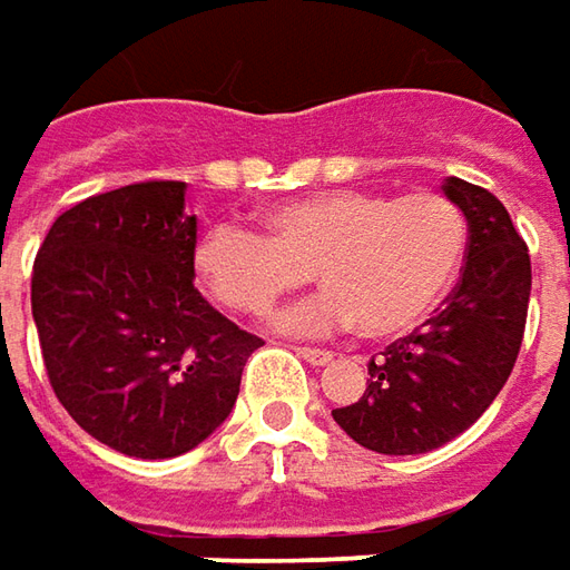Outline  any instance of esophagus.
<instances>
[{
    "label": "esophagus",
    "instance_id": "34e87169",
    "mask_svg": "<svg viewBox=\"0 0 570 570\" xmlns=\"http://www.w3.org/2000/svg\"><path fill=\"white\" fill-rule=\"evenodd\" d=\"M297 355L304 358V362L311 364H330L333 362V352H326V348H311V345H297L295 348Z\"/></svg>",
    "mask_w": 570,
    "mask_h": 570
}]
</instances>
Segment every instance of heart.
I'll return each mask as SVG.
<instances>
[{
  "mask_svg": "<svg viewBox=\"0 0 570 570\" xmlns=\"http://www.w3.org/2000/svg\"><path fill=\"white\" fill-rule=\"evenodd\" d=\"M266 230L208 225L193 269L222 307L263 317L314 269L330 292L282 317V330L326 333L358 323L393 340L428 320L453 288L470 247L463 208L441 193L330 189L266 212Z\"/></svg>",
  "mask_w": 570,
  "mask_h": 570,
  "instance_id": "obj_1",
  "label": "heart"
}]
</instances>
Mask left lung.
I'll use <instances>...</instances> for the list:
<instances>
[{"label": "left lung", "mask_w": 570, "mask_h": 570, "mask_svg": "<svg viewBox=\"0 0 570 570\" xmlns=\"http://www.w3.org/2000/svg\"><path fill=\"white\" fill-rule=\"evenodd\" d=\"M448 199L470 222V247L441 307L367 362L358 403L333 409L362 448L409 456L444 448L492 405L514 371L530 307V250L501 199L448 177Z\"/></svg>", "instance_id": "8db88e82"}]
</instances>
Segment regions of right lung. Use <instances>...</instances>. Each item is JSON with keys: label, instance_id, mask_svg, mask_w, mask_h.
I'll return each mask as SVG.
<instances>
[{"label": "right lung", "instance_id": "obj_1", "mask_svg": "<svg viewBox=\"0 0 570 570\" xmlns=\"http://www.w3.org/2000/svg\"><path fill=\"white\" fill-rule=\"evenodd\" d=\"M187 184L81 199L47 230L31 311L56 400L95 441L139 460L203 444L228 419L259 336L196 292Z\"/></svg>", "mask_w": 570, "mask_h": 570}]
</instances>
